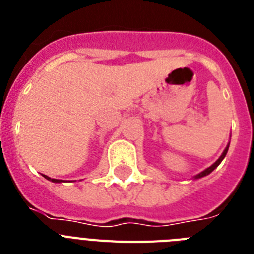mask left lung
<instances>
[{"mask_svg":"<svg viewBox=\"0 0 254 254\" xmlns=\"http://www.w3.org/2000/svg\"><path fill=\"white\" fill-rule=\"evenodd\" d=\"M229 145H230V142L228 143V146L225 147V150H224V151H223V154H221V156H220V158L217 159V160L215 161V163L212 164V165H211V167L206 168L205 170H202V172H201V173H198V174H196V176H194L192 179H199V178H202V177L208 176V174H210V173L212 172V170H214V169H216V168L219 167V164L221 163V161H223V159L226 156V152H228V150H229Z\"/></svg>","mask_w":254,"mask_h":254,"instance_id":"1","label":"left lung"}]
</instances>
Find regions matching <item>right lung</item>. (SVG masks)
<instances>
[{
  "label": "right lung",
  "mask_w": 254,
  "mask_h": 254,
  "mask_svg": "<svg viewBox=\"0 0 254 254\" xmlns=\"http://www.w3.org/2000/svg\"><path fill=\"white\" fill-rule=\"evenodd\" d=\"M43 177H44V178H46V179H48V181L53 182V183H61V182H62V181H61V179H53V178H49L48 176H44V174H43Z\"/></svg>",
  "instance_id": "1"
}]
</instances>
